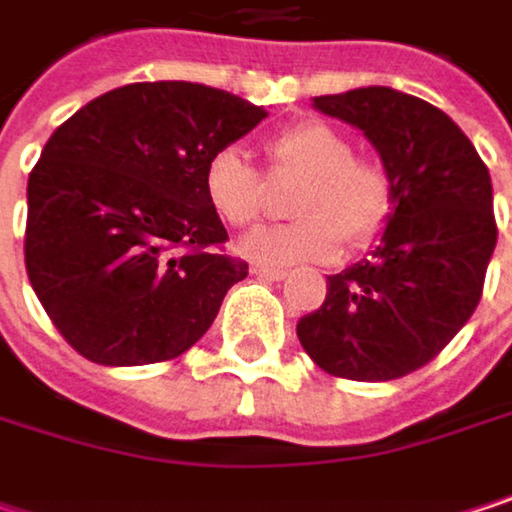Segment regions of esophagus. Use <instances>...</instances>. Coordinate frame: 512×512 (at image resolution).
<instances>
[{
    "instance_id": "1",
    "label": "esophagus",
    "mask_w": 512,
    "mask_h": 512,
    "mask_svg": "<svg viewBox=\"0 0 512 512\" xmlns=\"http://www.w3.org/2000/svg\"><path fill=\"white\" fill-rule=\"evenodd\" d=\"M252 272H255L257 278H266V281H281V278H287V272H284V269L263 266V263H255V266H252Z\"/></svg>"
}]
</instances>
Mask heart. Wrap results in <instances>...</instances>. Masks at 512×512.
<instances>
[{"mask_svg":"<svg viewBox=\"0 0 512 512\" xmlns=\"http://www.w3.org/2000/svg\"><path fill=\"white\" fill-rule=\"evenodd\" d=\"M353 154V142L326 121H299L275 133L272 165L308 174L293 204L302 219L249 234L240 243L243 255L263 263L329 260L341 252V237L350 246L370 243L391 216L394 186L379 162ZM204 195L234 228L257 222L263 207L260 174L240 148H222L207 159Z\"/></svg>","mask_w":512,"mask_h":512,"instance_id":"heart-1","label":"heart"}]
</instances>
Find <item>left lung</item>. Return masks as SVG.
Masks as SVG:
<instances>
[{"label":"left lung","mask_w":512,"mask_h":512,"mask_svg":"<svg viewBox=\"0 0 512 512\" xmlns=\"http://www.w3.org/2000/svg\"><path fill=\"white\" fill-rule=\"evenodd\" d=\"M314 109L364 133L394 186L373 252L326 278V302L296 323L326 373L400 379L474 314L498 228L489 168L433 103L385 85L314 97Z\"/></svg>","instance_id":"1"}]
</instances>
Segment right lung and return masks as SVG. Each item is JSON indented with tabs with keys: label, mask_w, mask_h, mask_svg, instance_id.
<instances>
[{
	"label": "right lung",
	"mask_w": 512,
	"mask_h": 512,
	"mask_svg": "<svg viewBox=\"0 0 512 512\" xmlns=\"http://www.w3.org/2000/svg\"><path fill=\"white\" fill-rule=\"evenodd\" d=\"M266 118L198 82H133L70 115L29 174L26 272L64 341L106 367L186 353L249 263L204 195L207 159Z\"/></svg>",
	"instance_id": "1"
}]
</instances>
